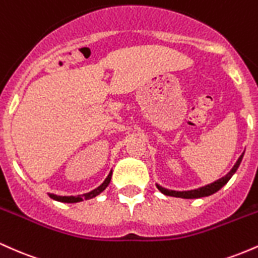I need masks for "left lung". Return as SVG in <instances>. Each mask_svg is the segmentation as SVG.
<instances>
[{
    "label": "left lung",
    "mask_w": 258,
    "mask_h": 258,
    "mask_svg": "<svg viewBox=\"0 0 258 258\" xmlns=\"http://www.w3.org/2000/svg\"><path fill=\"white\" fill-rule=\"evenodd\" d=\"M242 156H244V153L241 154L240 158L238 159V161L235 162V165H234L232 170L228 172L226 176L222 177V178L217 179L216 182L211 183V184H207L205 186H201V188H198V189H194V190H186V191H176V190H170V189H166V188H162V186H160L159 184H156L158 186V189L160 191H161L162 194L165 195H168V197H176V198H183V199H198V198H203V197H209V195L216 193V191H218L220 189L222 188L223 185L227 184V182L232 178V176L234 173H235V171L238 170L239 165H240L241 160H242Z\"/></svg>",
    "instance_id": "1"
}]
</instances>
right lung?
<instances>
[{"mask_svg":"<svg viewBox=\"0 0 258 258\" xmlns=\"http://www.w3.org/2000/svg\"><path fill=\"white\" fill-rule=\"evenodd\" d=\"M111 174L112 172L110 171V173L108 174V177H106L104 182L100 184L98 188H96L94 190L90 191V193H86V194H82V195H78V197H59V195H54V194H49V197L52 198L53 200H57V201H60V203H79V201H82V200H88V199H92V198L97 197V195L102 193L103 190L106 188V186L109 185V183H110V179H111Z\"/></svg>","mask_w":258,"mask_h":258,"instance_id":"right-lung-1","label":"right lung"}]
</instances>
